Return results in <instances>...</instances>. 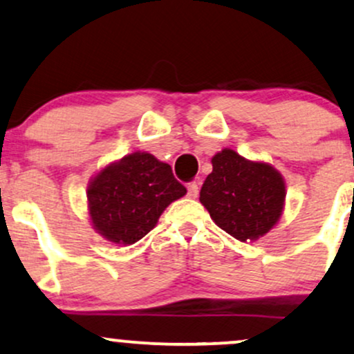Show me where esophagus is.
I'll return each mask as SVG.
<instances>
[{"label": "esophagus", "instance_id": "obj_1", "mask_svg": "<svg viewBox=\"0 0 354 354\" xmlns=\"http://www.w3.org/2000/svg\"><path fill=\"white\" fill-rule=\"evenodd\" d=\"M187 196L190 198H196L198 196V184L197 182H189L187 185Z\"/></svg>", "mask_w": 354, "mask_h": 354}]
</instances>
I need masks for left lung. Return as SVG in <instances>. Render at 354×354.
<instances>
[{"label":"left lung","instance_id":"8db88e82","mask_svg":"<svg viewBox=\"0 0 354 354\" xmlns=\"http://www.w3.org/2000/svg\"><path fill=\"white\" fill-rule=\"evenodd\" d=\"M284 197V180L274 167L224 149L212 157V172L202 184L198 201L222 230L245 242L259 239L276 225Z\"/></svg>","mask_w":354,"mask_h":354}]
</instances>
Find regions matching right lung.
<instances>
[{
	"label": "right lung",
	"instance_id": "obj_1",
	"mask_svg": "<svg viewBox=\"0 0 354 354\" xmlns=\"http://www.w3.org/2000/svg\"><path fill=\"white\" fill-rule=\"evenodd\" d=\"M185 192L170 165L145 152L106 165L86 190L93 227L115 244L140 241L156 227L167 205Z\"/></svg>",
	"mask_w": 354,
	"mask_h": 354
}]
</instances>
